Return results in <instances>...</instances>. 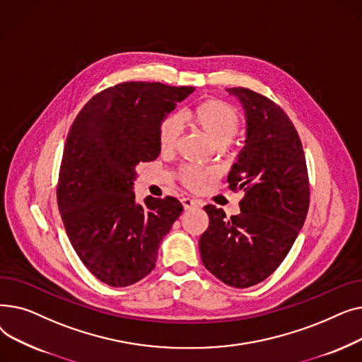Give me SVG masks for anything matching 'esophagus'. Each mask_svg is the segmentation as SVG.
Returning a JSON list of instances; mask_svg holds the SVG:
<instances>
[{
  "label": "esophagus",
  "instance_id": "esophagus-1",
  "mask_svg": "<svg viewBox=\"0 0 362 362\" xmlns=\"http://www.w3.org/2000/svg\"><path fill=\"white\" fill-rule=\"evenodd\" d=\"M182 205H183L185 210H191V208L198 206L199 202L195 201V199H191V198H182Z\"/></svg>",
  "mask_w": 362,
  "mask_h": 362
}]
</instances>
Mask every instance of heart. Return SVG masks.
<instances>
[{
  "label": "heart",
  "instance_id": "1",
  "mask_svg": "<svg viewBox=\"0 0 362 362\" xmlns=\"http://www.w3.org/2000/svg\"><path fill=\"white\" fill-rule=\"evenodd\" d=\"M191 124L216 148L229 145L238 135L240 119L238 111L226 101L206 100L198 104L187 114ZM182 126L177 116H167L158 126V146L163 152L173 151L180 139ZM214 173L210 170L197 167H183L179 171V180L191 191H198L206 180H211Z\"/></svg>",
  "mask_w": 362,
  "mask_h": 362
}]
</instances>
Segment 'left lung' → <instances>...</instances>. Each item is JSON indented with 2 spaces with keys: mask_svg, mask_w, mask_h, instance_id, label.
I'll use <instances>...</instances> for the list:
<instances>
[{
  "mask_svg": "<svg viewBox=\"0 0 362 362\" xmlns=\"http://www.w3.org/2000/svg\"><path fill=\"white\" fill-rule=\"evenodd\" d=\"M246 114V145L227 182L243 189L240 214L226 218L214 205L199 238L205 269L232 288L267 279L289 254L307 218L310 180L298 132L274 101L246 88H232Z\"/></svg>",
  "mask_w": 362,
  "mask_h": 362,
  "instance_id": "left-lung-1",
  "label": "left lung"
}]
</instances>
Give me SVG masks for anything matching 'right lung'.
<instances>
[{"mask_svg":"<svg viewBox=\"0 0 362 362\" xmlns=\"http://www.w3.org/2000/svg\"><path fill=\"white\" fill-rule=\"evenodd\" d=\"M192 86L123 82L98 92L67 135L57 202L73 250L112 288H124L156 267L163 238L182 214L173 197L135 202L136 165L160 154L158 126Z\"/></svg>","mask_w":362,"mask_h":362,"instance_id":"right-lung-1","label":"right lung"}]
</instances>
